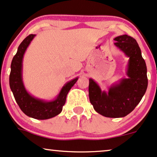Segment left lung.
<instances>
[{
    "instance_id": "obj_1",
    "label": "left lung",
    "mask_w": 157,
    "mask_h": 157,
    "mask_svg": "<svg viewBox=\"0 0 157 157\" xmlns=\"http://www.w3.org/2000/svg\"><path fill=\"white\" fill-rule=\"evenodd\" d=\"M114 45L128 57L127 78L112 84L108 91L102 90L93 79H89V98L94 109L108 118H122L140 103L148 86L147 69L136 41L128 35L116 37Z\"/></svg>"
}]
</instances>
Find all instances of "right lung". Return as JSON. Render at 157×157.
Listing matches in <instances>:
<instances>
[{"instance_id": "1", "label": "right lung", "mask_w": 157, "mask_h": 157, "mask_svg": "<svg viewBox=\"0 0 157 157\" xmlns=\"http://www.w3.org/2000/svg\"><path fill=\"white\" fill-rule=\"evenodd\" d=\"M35 36L36 34L29 35L18 47L10 65L9 84L21 110L31 118L45 120L53 118L62 112V107L65 104L67 95L78 80V77L65 83L57 97L53 100L40 99L29 93L23 81V59L27 48Z\"/></svg>"}]
</instances>
